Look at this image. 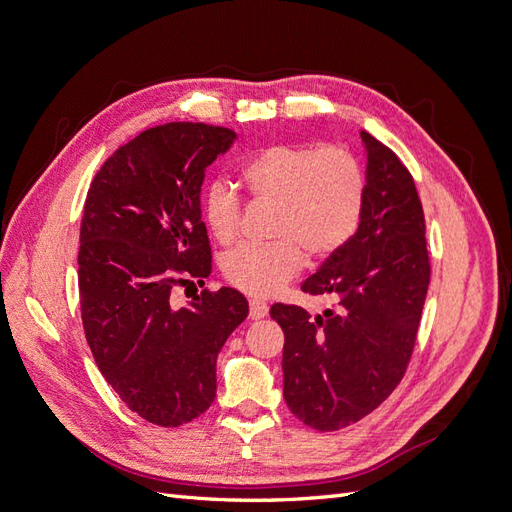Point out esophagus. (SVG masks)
<instances>
[{"instance_id": "esophagus-1", "label": "esophagus", "mask_w": 512, "mask_h": 512, "mask_svg": "<svg viewBox=\"0 0 512 512\" xmlns=\"http://www.w3.org/2000/svg\"><path fill=\"white\" fill-rule=\"evenodd\" d=\"M267 314H269V305L265 301H260V299L250 301V318L252 320H260V318H265Z\"/></svg>"}]
</instances>
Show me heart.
<instances>
[{
    "label": "heart",
    "instance_id": "1",
    "mask_svg": "<svg viewBox=\"0 0 512 512\" xmlns=\"http://www.w3.org/2000/svg\"><path fill=\"white\" fill-rule=\"evenodd\" d=\"M247 192L277 203L275 243H243L222 258L226 280L256 297L280 292L305 265L307 252L324 258L350 241L365 205L361 162L342 145H271L241 168ZM243 205L226 183L203 196V220L215 241L239 235Z\"/></svg>",
    "mask_w": 512,
    "mask_h": 512
}]
</instances>
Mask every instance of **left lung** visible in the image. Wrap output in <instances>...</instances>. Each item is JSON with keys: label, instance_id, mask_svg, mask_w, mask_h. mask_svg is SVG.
<instances>
[{"label": "left lung", "instance_id": "8db88e82", "mask_svg": "<svg viewBox=\"0 0 512 512\" xmlns=\"http://www.w3.org/2000/svg\"><path fill=\"white\" fill-rule=\"evenodd\" d=\"M367 151L365 205L350 241L303 282L333 307L309 316L275 303L284 331V399L320 431L374 412L406 374L429 288L425 215L410 170L361 132Z\"/></svg>", "mask_w": 512, "mask_h": 512}]
</instances>
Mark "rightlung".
I'll return each mask as SVG.
<instances>
[{"label":"right lung","mask_w":512,"mask_h":512,"mask_svg":"<svg viewBox=\"0 0 512 512\" xmlns=\"http://www.w3.org/2000/svg\"><path fill=\"white\" fill-rule=\"evenodd\" d=\"M237 141L207 123L173 121L121 145L89 185L81 222L79 294L87 344L132 412L179 427L215 399V361L247 318L235 288L203 290L188 307L170 292L209 277L200 213L205 170Z\"/></svg>","instance_id":"obj_1"}]
</instances>
